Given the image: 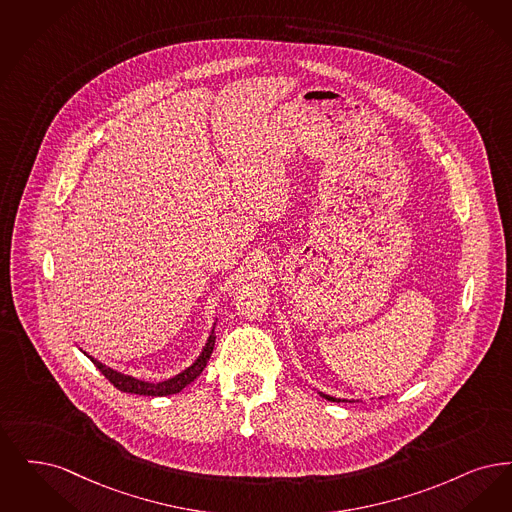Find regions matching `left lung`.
Returning <instances> with one entry per match:
<instances>
[{
  "mask_svg": "<svg viewBox=\"0 0 512 512\" xmlns=\"http://www.w3.org/2000/svg\"><path fill=\"white\" fill-rule=\"evenodd\" d=\"M319 396H321V398H325V400L338 401V403H340V401H346V403H354V401H359V400H346V398H334V396H329V394H323V392H319ZM382 398H384V396H380V398H378V400H382Z\"/></svg>",
  "mask_w": 512,
  "mask_h": 512,
  "instance_id": "8db88e82",
  "label": "left lung"
}]
</instances>
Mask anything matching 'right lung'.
<instances>
[{
    "mask_svg": "<svg viewBox=\"0 0 512 512\" xmlns=\"http://www.w3.org/2000/svg\"><path fill=\"white\" fill-rule=\"evenodd\" d=\"M214 327H216V323H214ZM214 327H212V331L208 334V340H206V344H204V348H202L199 357H197L187 369H183L181 373H178V375L166 378V380H160V382H149V380H141V378L132 377V375H124V373L112 369L109 365L97 361L95 357L88 356L86 352H84V354L91 359V363H93L105 377L109 378V382L114 384L118 390H122V392L139 394V396H172V394L181 392L185 386H189V384L204 371L208 359L212 356L214 344H216Z\"/></svg>",
    "mask_w": 512,
    "mask_h": 512,
    "instance_id": "add662e5",
    "label": "right lung"
}]
</instances>
